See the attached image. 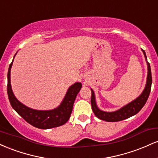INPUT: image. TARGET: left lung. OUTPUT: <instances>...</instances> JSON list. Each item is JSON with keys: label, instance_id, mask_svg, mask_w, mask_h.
<instances>
[{"label": "left lung", "instance_id": "8db88e82", "mask_svg": "<svg viewBox=\"0 0 158 158\" xmlns=\"http://www.w3.org/2000/svg\"><path fill=\"white\" fill-rule=\"evenodd\" d=\"M143 52L144 53L145 57L146 59V52L143 50ZM148 76H147V82H146V88L141 95L139 97H137L135 100L132 101L129 104L126 105V106L123 107L122 108L117 110L114 112H105L102 110H99L97 108V104H96L95 97H94V93L93 90H91V106L92 110H93L94 114L98 117L99 119H102V120L107 121V122H118V121L123 120L127 118L132 117V116L137 114L138 112L142 109V108L146 104V101H147L148 96H149L150 91H151L152 88V72L151 68H150L149 63H148Z\"/></svg>", "mask_w": 158, "mask_h": 158}]
</instances>
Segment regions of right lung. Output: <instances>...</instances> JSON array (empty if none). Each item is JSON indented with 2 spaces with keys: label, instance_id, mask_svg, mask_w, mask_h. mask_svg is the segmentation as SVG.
Listing matches in <instances>:
<instances>
[{
  "label": "right lung",
  "instance_id": "1",
  "mask_svg": "<svg viewBox=\"0 0 158 158\" xmlns=\"http://www.w3.org/2000/svg\"><path fill=\"white\" fill-rule=\"evenodd\" d=\"M12 65V61L9 67L7 74V94L12 108L29 124L41 129H49L61 126L68 122L73 110L74 101L81 88V83L77 82L69 88L63 102L56 109L50 110L31 109L20 102L12 93L10 84V70Z\"/></svg>",
  "mask_w": 158,
  "mask_h": 158
}]
</instances>
